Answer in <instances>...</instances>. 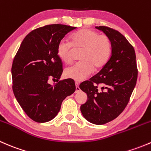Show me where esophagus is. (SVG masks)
<instances>
[{"mask_svg":"<svg viewBox=\"0 0 151 151\" xmlns=\"http://www.w3.org/2000/svg\"><path fill=\"white\" fill-rule=\"evenodd\" d=\"M79 83H75V85H76V91H75V92L76 93H78L79 91H80V87H79Z\"/></svg>","mask_w":151,"mask_h":151,"instance_id":"obj_1","label":"esophagus"}]
</instances>
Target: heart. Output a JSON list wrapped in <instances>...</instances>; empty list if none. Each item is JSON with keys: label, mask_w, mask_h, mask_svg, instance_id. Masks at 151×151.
Listing matches in <instances>:
<instances>
[{"label": "heart", "mask_w": 151, "mask_h": 151, "mask_svg": "<svg viewBox=\"0 0 151 151\" xmlns=\"http://www.w3.org/2000/svg\"><path fill=\"white\" fill-rule=\"evenodd\" d=\"M74 48L82 50L79 55L81 60L67 67L64 74L67 78L82 81L91 75L93 67L99 69L106 64L112 53V42L106 35L82 28L71 35V42L66 39L59 42L58 55L65 63H71L74 59Z\"/></svg>", "instance_id": "1"}]
</instances>
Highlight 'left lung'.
I'll return each mask as SVG.
<instances>
[{
  "label": "left lung",
  "mask_w": 151,
  "mask_h": 151,
  "mask_svg": "<svg viewBox=\"0 0 151 151\" xmlns=\"http://www.w3.org/2000/svg\"><path fill=\"white\" fill-rule=\"evenodd\" d=\"M96 28L109 37L112 53L101 71L80 85L88 96L80 110L87 121L102 125L124 110L136 85L138 70L134 49L123 35L109 27Z\"/></svg>",
  "instance_id": "8db88e82"
}]
</instances>
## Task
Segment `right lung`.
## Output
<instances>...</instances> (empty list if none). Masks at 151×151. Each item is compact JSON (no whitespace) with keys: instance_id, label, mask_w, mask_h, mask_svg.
<instances>
[{"instance_id":"1","label":"right lung","mask_w":151,"mask_h":151,"mask_svg":"<svg viewBox=\"0 0 151 151\" xmlns=\"http://www.w3.org/2000/svg\"><path fill=\"white\" fill-rule=\"evenodd\" d=\"M76 28L52 24L35 29L25 36L15 55L12 66L14 94L24 112L36 122L53 119L62 101L75 91L74 80L59 81L63 68L57 47ZM50 78L57 83L49 84Z\"/></svg>"}]
</instances>
